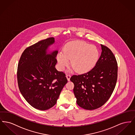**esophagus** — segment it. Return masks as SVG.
I'll list each match as a JSON object with an SVG mask.
<instances>
[{"label": "esophagus", "mask_w": 135, "mask_h": 135, "mask_svg": "<svg viewBox=\"0 0 135 135\" xmlns=\"http://www.w3.org/2000/svg\"><path fill=\"white\" fill-rule=\"evenodd\" d=\"M66 77L67 78L68 81H70V79L71 75L70 74H67L66 75Z\"/></svg>", "instance_id": "34e87169"}]
</instances>
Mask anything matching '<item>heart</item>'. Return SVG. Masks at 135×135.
I'll return each mask as SVG.
<instances>
[{"label":"heart","instance_id":"obj_1","mask_svg":"<svg viewBox=\"0 0 135 135\" xmlns=\"http://www.w3.org/2000/svg\"><path fill=\"white\" fill-rule=\"evenodd\" d=\"M99 58V51L96 46L81 41H74L67 43L63 52L57 55V61L60 69L71 64L78 73H85L91 69L96 65Z\"/></svg>","mask_w":135,"mask_h":135}]
</instances>
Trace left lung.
Instances as JSON below:
<instances>
[{"instance_id":"1","label":"left lung","mask_w":135,"mask_h":135,"mask_svg":"<svg viewBox=\"0 0 135 135\" xmlns=\"http://www.w3.org/2000/svg\"><path fill=\"white\" fill-rule=\"evenodd\" d=\"M101 55L95 67L83 74L70 78L73 92L80 107L86 110L97 109L111 96L117 78L118 67L115 57L108 47L101 45Z\"/></svg>"}]
</instances>
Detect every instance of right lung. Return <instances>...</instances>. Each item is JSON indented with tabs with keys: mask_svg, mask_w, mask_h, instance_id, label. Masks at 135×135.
Instances as JSON below:
<instances>
[{
	"mask_svg": "<svg viewBox=\"0 0 135 135\" xmlns=\"http://www.w3.org/2000/svg\"><path fill=\"white\" fill-rule=\"evenodd\" d=\"M54 37L39 41L22 53L18 66L20 91L27 102L40 110L53 107L67 83L65 74L55 68L58 51L47 52Z\"/></svg>",
	"mask_w": 135,
	"mask_h": 135,
	"instance_id": "1",
	"label": "right lung"
}]
</instances>
